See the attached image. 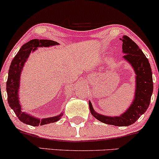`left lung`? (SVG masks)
<instances>
[{"instance_id":"obj_1","label":"left lung","mask_w":159,"mask_h":159,"mask_svg":"<svg viewBox=\"0 0 159 159\" xmlns=\"http://www.w3.org/2000/svg\"><path fill=\"white\" fill-rule=\"evenodd\" d=\"M123 42V58L130 63L136 74L135 94L132 105L119 116H109L98 114L89 102L91 114L99 121L116 126H128L134 123L148 108L153 91L152 69L148 59L129 36L124 35Z\"/></svg>"}]
</instances>
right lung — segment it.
I'll list each match as a JSON object with an SVG mask.
<instances>
[{
    "label": "right lung",
    "instance_id": "right-lung-1",
    "mask_svg": "<svg viewBox=\"0 0 159 159\" xmlns=\"http://www.w3.org/2000/svg\"><path fill=\"white\" fill-rule=\"evenodd\" d=\"M59 45V43L55 41L49 39H32L27 42L21 46L19 52L15 56L11 62V65L9 69L8 78L7 81V100L9 105L13 110L16 116L21 122L27 125L33 126H39V125H46V124L54 123L61 119L63 113L56 116L49 118H44L39 120L30 114L23 112L21 106L20 105L19 100V88L20 85V75L22 70L25 63L27 61L31 52H34L38 47H49L53 45Z\"/></svg>",
    "mask_w": 159,
    "mask_h": 159
}]
</instances>
